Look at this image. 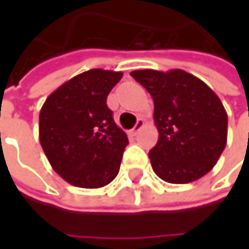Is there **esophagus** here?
Instances as JSON below:
<instances>
[{"mask_svg":"<svg viewBox=\"0 0 249 249\" xmlns=\"http://www.w3.org/2000/svg\"><path fill=\"white\" fill-rule=\"evenodd\" d=\"M144 124H145V123H144V120H142V118H138V121H137V124H135V126L132 128L131 134H132V135H137V134L140 132V129H141V128L144 126Z\"/></svg>","mask_w":249,"mask_h":249,"instance_id":"esophagus-1","label":"esophagus"}]
</instances>
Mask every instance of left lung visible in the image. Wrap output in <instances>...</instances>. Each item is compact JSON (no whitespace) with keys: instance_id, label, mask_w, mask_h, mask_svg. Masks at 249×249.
Masks as SVG:
<instances>
[{"instance_id":"8db88e82","label":"left lung","mask_w":249,"mask_h":249,"mask_svg":"<svg viewBox=\"0 0 249 249\" xmlns=\"http://www.w3.org/2000/svg\"><path fill=\"white\" fill-rule=\"evenodd\" d=\"M154 101L159 141L148 153L154 173L184 184L209 173L226 145L228 115L218 95L181 69L134 71Z\"/></svg>"}]
</instances>
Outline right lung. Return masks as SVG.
<instances>
[{
    "instance_id": "right-lung-1",
    "label": "right lung",
    "mask_w": 249,
    "mask_h": 249,
    "mask_svg": "<svg viewBox=\"0 0 249 249\" xmlns=\"http://www.w3.org/2000/svg\"><path fill=\"white\" fill-rule=\"evenodd\" d=\"M121 72L90 69L59 86L43 104L38 138L53 170L68 183L98 189L120 172L128 144L107 105Z\"/></svg>"
}]
</instances>
